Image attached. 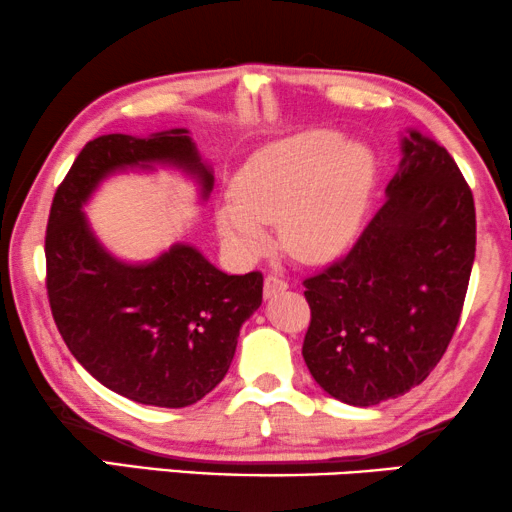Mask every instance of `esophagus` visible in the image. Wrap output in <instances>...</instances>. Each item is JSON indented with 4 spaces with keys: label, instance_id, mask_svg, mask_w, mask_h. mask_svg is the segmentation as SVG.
<instances>
[{
    "label": "esophagus",
    "instance_id": "esophagus-1",
    "mask_svg": "<svg viewBox=\"0 0 512 512\" xmlns=\"http://www.w3.org/2000/svg\"><path fill=\"white\" fill-rule=\"evenodd\" d=\"M287 290V280H283L278 276V273H269V276L264 278V297H276V294L285 292Z\"/></svg>",
    "mask_w": 512,
    "mask_h": 512
}]
</instances>
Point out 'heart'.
Wrapping results in <instances>:
<instances>
[{
	"label": "heart",
	"mask_w": 512,
	"mask_h": 512,
	"mask_svg": "<svg viewBox=\"0 0 512 512\" xmlns=\"http://www.w3.org/2000/svg\"><path fill=\"white\" fill-rule=\"evenodd\" d=\"M371 150L331 129H306L259 148L234 178V201L218 208L227 246L243 257L269 246L266 222L278 220L283 248L301 262L329 259L359 232L369 206Z\"/></svg>",
	"instance_id": "heart-1"
}]
</instances>
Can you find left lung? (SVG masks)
<instances>
[{
  "label": "left lung",
  "mask_w": 512,
  "mask_h": 512,
  "mask_svg": "<svg viewBox=\"0 0 512 512\" xmlns=\"http://www.w3.org/2000/svg\"><path fill=\"white\" fill-rule=\"evenodd\" d=\"M401 150L385 204L350 253L304 280L311 325L301 355L315 383L350 406L420 385L448 350L469 290L471 187L420 132Z\"/></svg>",
  "instance_id": "8db88e82"
}]
</instances>
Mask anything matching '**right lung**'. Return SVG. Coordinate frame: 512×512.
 I'll return each instance as SVG.
<instances>
[{
    "label": "right lung",
    "instance_id": "obj_1",
    "mask_svg": "<svg viewBox=\"0 0 512 512\" xmlns=\"http://www.w3.org/2000/svg\"><path fill=\"white\" fill-rule=\"evenodd\" d=\"M174 164L208 197L213 174L187 129L85 143L57 187L46 229V290L60 334L85 371L136 403L185 408L225 378L239 329L262 304L259 271L227 276L192 246L125 264L90 232L83 204L118 169Z\"/></svg>",
    "mask_w": 512,
    "mask_h": 512
}]
</instances>
